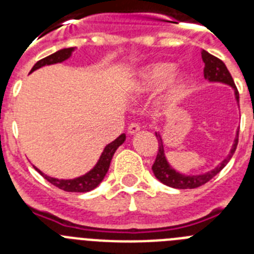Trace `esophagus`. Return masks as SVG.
<instances>
[{"label":"esophagus","instance_id":"esophagus-1","mask_svg":"<svg viewBox=\"0 0 254 254\" xmlns=\"http://www.w3.org/2000/svg\"><path fill=\"white\" fill-rule=\"evenodd\" d=\"M140 128H141V127H140V125H138L137 122H132L131 125L128 126V128H127V129H128V133L133 134V133H136L137 131H140Z\"/></svg>","mask_w":254,"mask_h":254}]
</instances>
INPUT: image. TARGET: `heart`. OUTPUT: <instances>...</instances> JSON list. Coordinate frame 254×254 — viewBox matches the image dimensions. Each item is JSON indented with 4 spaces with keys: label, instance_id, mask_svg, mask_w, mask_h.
I'll return each mask as SVG.
<instances>
[{
    "label": "heart",
    "instance_id": "heart-1",
    "mask_svg": "<svg viewBox=\"0 0 254 254\" xmlns=\"http://www.w3.org/2000/svg\"><path fill=\"white\" fill-rule=\"evenodd\" d=\"M176 66L172 64H155L151 66H147L146 68L142 69L140 73L138 81L136 84L140 91H149L160 86L161 84L167 81L168 78L172 76ZM188 84V78L186 75H177L176 77H172L168 85L167 96L172 100L179 99L183 93L186 91V87Z\"/></svg>",
    "mask_w": 254,
    "mask_h": 254
}]
</instances>
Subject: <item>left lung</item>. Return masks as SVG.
<instances>
[{
	"label": "left lung",
	"instance_id": "left-lung-1",
	"mask_svg": "<svg viewBox=\"0 0 254 254\" xmlns=\"http://www.w3.org/2000/svg\"><path fill=\"white\" fill-rule=\"evenodd\" d=\"M202 60L203 64H205V68H203V75L205 78H207L208 81H219L224 82V84H228L234 89L235 91V98L239 102V93H238V89L234 84V80H233L232 75L229 72V69L226 68L225 64L220 58L215 57V56L210 55L208 52L202 51ZM238 134L237 138H235V142L233 145V149L229 154L228 158L220 164L219 167L215 168L214 170L211 172L205 173V174H201V176H183L181 173L176 172L174 169L170 168V165L168 164L167 159L164 156V149L163 143H161V138L158 133H156V138H158L159 142V149L158 154H156V159H155L154 164H152V172H154L155 177L164 183V185L169 186L173 188H179V190H190V188H197L203 186L205 183H207L208 181L214 178L217 173H220L223 170V168L225 167L226 164L229 163V160L232 159L233 154L235 152L238 145Z\"/></svg>",
	"mask_w": 254,
	"mask_h": 254
}]
</instances>
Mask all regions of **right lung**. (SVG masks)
<instances>
[{
    "label": "right lung",
    "instance_id": "1",
    "mask_svg": "<svg viewBox=\"0 0 254 254\" xmlns=\"http://www.w3.org/2000/svg\"><path fill=\"white\" fill-rule=\"evenodd\" d=\"M73 51V48H64V49H61V51L56 52L53 55L48 56V57L43 58V60L38 61L37 64H34V67L31 68L30 72L35 71V69L40 68V67L46 66V64H58V62H62V61L67 60V58L71 56V52ZM126 140V136L125 134H121L120 137L116 138L113 142H111L108 146H105L104 151H103L102 156H100L99 161L96 164L95 167L90 170V172L85 174L82 177H78L76 179H56V178H52V177L46 176L43 173L40 172L39 169L35 168V170L42 174L49 183H52L53 186L58 187L60 190H64L66 192H89V190H94L96 186L99 185L100 182L104 179L105 174H107L108 169H109V165H111V160L113 158L114 152L118 147L125 142Z\"/></svg>",
    "mask_w": 254,
    "mask_h": 254
}]
</instances>
